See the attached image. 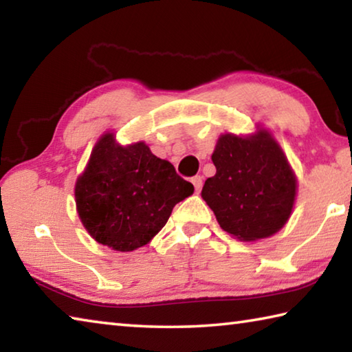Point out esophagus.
I'll use <instances>...</instances> for the list:
<instances>
[{
  "label": "esophagus",
  "instance_id": "esophagus-1",
  "mask_svg": "<svg viewBox=\"0 0 352 352\" xmlns=\"http://www.w3.org/2000/svg\"><path fill=\"white\" fill-rule=\"evenodd\" d=\"M192 184H194V188H195V190H200L201 189V186H204V177L201 175H195V177H192Z\"/></svg>",
  "mask_w": 352,
  "mask_h": 352
}]
</instances>
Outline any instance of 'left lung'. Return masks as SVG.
Segmentation results:
<instances>
[{"label":"left lung","instance_id":"left-lung-1","mask_svg":"<svg viewBox=\"0 0 352 352\" xmlns=\"http://www.w3.org/2000/svg\"><path fill=\"white\" fill-rule=\"evenodd\" d=\"M211 160L216 175L205 182L201 197L222 230L241 241H258L283 228L294 208L296 178L267 130L247 138L222 135Z\"/></svg>","mask_w":352,"mask_h":352}]
</instances>
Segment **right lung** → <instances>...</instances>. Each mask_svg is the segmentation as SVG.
Listing matches in <instances>:
<instances>
[{
  "label": "right lung",
  "instance_id": "obj_1",
  "mask_svg": "<svg viewBox=\"0 0 352 352\" xmlns=\"http://www.w3.org/2000/svg\"><path fill=\"white\" fill-rule=\"evenodd\" d=\"M192 192V184L144 142L122 147L113 133L100 136L74 189L85 230L116 252H133L151 242L174 206Z\"/></svg>",
  "mask_w": 352,
  "mask_h": 352
}]
</instances>
